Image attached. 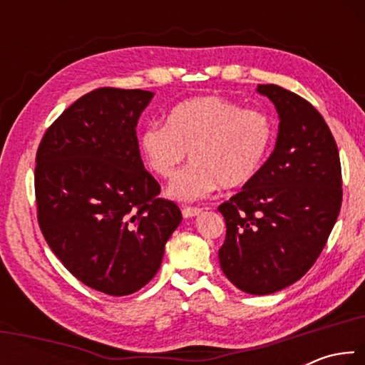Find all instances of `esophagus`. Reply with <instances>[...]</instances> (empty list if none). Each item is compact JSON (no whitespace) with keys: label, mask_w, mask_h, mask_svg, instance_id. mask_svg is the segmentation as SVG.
<instances>
[{"label":"esophagus","mask_w":365,"mask_h":365,"mask_svg":"<svg viewBox=\"0 0 365 365\" xmlns=\"http://www.w3.org/2000/svg\"><path fill=\"white\" fill-rule=\"evenodd\" d=\"M201 211L202 209H200V207H183L182 209V214H183V217L185 219H190V217H195V215H197V214H201Z\"/></svg>","instance_id":"1"}]
</instances>
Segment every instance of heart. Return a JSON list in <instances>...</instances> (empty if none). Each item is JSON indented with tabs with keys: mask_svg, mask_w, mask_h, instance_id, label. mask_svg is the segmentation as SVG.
I'll list each match as a JSON object with an SVG mask.
<instances>
[{
	"mask_svg": "<svg viewBox=\"0 0 365 365\" xmlns=\"http://www.w3.org/2000/svg\"><path fill=\"white\" fill-rule=\"evenodd\" d=\"M275 141L272 117L245 109L224 96H196L178 103L165 125L151 122L138 145L148 168L169 178L183 159L191 163L170 182L168 193L178 201L201 200L220 187L233 190L255 180Z\"/></svg>",
	"mask_w": 365,
	"mask_h": 365,
	"instance_id": "b5f03b06",
	"label": "heart"
}]
</instances>
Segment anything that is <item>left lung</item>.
I'll use <instances>...</instances> for the list:
<instances>
[{"mask_svg":"<svg viewBox=\"0 0 365 365\" xmlns=\"http://www.w3.org/2000/svg\"><path fill=\"white\" fill-rule=\"evenodd\" d=\"M279 113L274 151L255 180L222 202L220 267L235 287L270 294L293 285L322 252L341 207V164L319 110L279 85H257Z\"/></svg>","mask_w":365,"mask_h":365,"instance_id":"1","label":"left lung"}]
</instances>
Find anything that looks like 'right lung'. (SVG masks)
I'll use <instances>...</instances> for the list:
<instances>
[{
  "label": "right lung",
  "instance_id": "add662e5",
  "mask_svg": "<svg viewBox=\"0 0 365 365\" xmlns=\"http://www.w3.org/2000/svg\"><path fill=\"white\" fill-rule=\"evenodd\" d=\"M153 96L90 91L51 123L36 151L43 237L76 279L110 296L138 292L156 275L182 222L140 156L135 128Z\"/></svg>",
  "mask_w": 365,
  "mask_h": 365
}]
</instances>
